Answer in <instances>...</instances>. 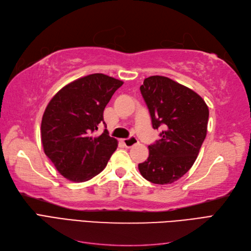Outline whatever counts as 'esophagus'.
Segmentation results:
<instances>
[{"instance_id":"obj_1","label":"esophagus","mask_w":251,"mask_h":251,"mask_svg":"<svg viewBox=\"0 0 251 251\" xmlns=\"http://www.w3.org/2000/svg\"><path fill=\"white\" fill-rule=\"evenodd\" d=\"M123 143L125 144V147H126V148H132V147L136 146V144L138 143V140H137V138L131 137V138H128V139H124Z\"/></svg>"}]
</instances>
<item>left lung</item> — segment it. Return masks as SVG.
<instances>
[{"instance_id": "1", "label": "left lung", "mask_w": 251, "mask_h": 251, "mask_svg": "<svg viewBox=\"0 0 251 251\" xmlns=\"http://www.w3.org/2000/svg\"><path fill=\"white\" fill-rule=\"evenodd\" d=\"M140 92L154 128L163 126L161 139L149 146V158L138 164L142 177L155 184H171L195 163L206 137L209 111L200 95L175 80L154 75Z\"/></svg>"}]
</instances>
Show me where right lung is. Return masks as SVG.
I'll return each mask as SVG.
<instances>
[{
  "instance_id": "1",
  "label": "right lung",
  "mask_w": 251,
  "mask_h": 251,
  "mask_svg": "<svg viewBox=\"0 0 251 251\" xmlns=\"http://www.w3.org/2000/svg\"><path fill=\"white\" fill-rule=\"evenodd\" d=\"M123 83L102 73L90 74L68 83L48 103L41 126L44 151L68 180L92 179L117 149L107 130L100 136L93 133L100 124L105 126L103 110Z\"/></svg>"
}]
</instances>
